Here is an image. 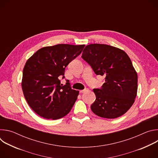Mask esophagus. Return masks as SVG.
Instances as JSON below:
<instances>
[{
    "label": "esophagus",
    "instance_id": "34e87169",
    "mask_svg": "<svg viewBox=\"0 0 158 158\" xmlns=\"http://www.w3.org/2000/svg\"><path fill=\"white\" fill-rule=\"evenodd\" d=\"M88 91V89L87 88H85V89H84V90H81V91H79V93H85V92H86V91Z\"/></svg>",
    "mask_w": 158,
    "mask_h": 158
}]
</instances>
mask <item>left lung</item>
<instances>
[{
	"instance_id": "obj_1",
	"label": "left lung",
	"mask_w": 158,
	"mask_h": 158,
	"mask_svg": "<svg viewBox=\"0 0 158 158\" xmlns=\"http://www.w3.org/2000/svg\"><path fill=\"white\" fill-rule=\"evenodd\" d=\"M82 58L96 75L105 77L101 87L93 89L96 99L91 106L92 111L107 119L125 114L133 104L138 90V74L127 54L109 45L93 44L85 46Z\"/></svg>"
}]
</instances>
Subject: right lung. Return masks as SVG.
<instances>
[{"label": "right lung", "instance_id": "obj_1", "mask_svg": "<svg viewBox=\"0 0 158 158\" xmlns=\"http://www.w3.org/2000/svg\"><path fill=\"white\" fill-rule=\"evenodd\" d=\"M84 45L57 44L38 50L26 62L23 69L22 88L32 109L39 116L58 119L71 111L79 91L64 79L65 68L81 54Z\"/></svg>", "mask_w": 158, "mask_h": 158}]
</instances>
